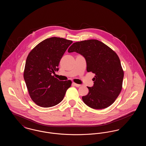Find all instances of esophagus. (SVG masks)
Returning a JSON list of instances; mask_svg holds the SVG:
<instances>
[{
	"label": "esophagus",
	"mask_w": 146,
	"mask_h": 146,
	"mask_svg": "<svg viewBox=\"0 0 146 146\" xmlns=\"http://www.w3.org/2000/svg\"><path fill=\"white\" fill-rule=\"evenodd\" d=\"M72 85H73V86H76V87H80V86H81V85H80V84H78L75 83H72Z\"/></svg>",
	"instance_id": "1"
}]
</instances>
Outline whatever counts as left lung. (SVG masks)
I'll use <instances>...</instances> for the list:
<instances>
[{"instance_id": "8db88e82", "label": "left lung", "mask_w": 146, "mask_h": 146, "mask_svg": "<svg viewBox=\"0 0 146 146\" xmlns=\"http://www.w3.org/2000/svg\"><path fill=\"white\" fill-rule=\"evenodd\" d=\"M68 52H76L83 56L86 70L95 74L92 87L82 97L84 102L90 108L104 109L114 103L120 93L124 71L117 54L102 42L90 39L73 43Z\"/></svg>"}]
</instances>
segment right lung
I'll return each mask as SVG.
<instances>
[{
	"label": "right lung",
	"instance_id": "right-lung-1",
	"mask_svg": "<svg viewBox=\"0 0 146 146\" xmlns=\"http://www.w3.org/2000/svg\"><path fill=\"white\" fill-rule=\"evenodd\" d=\"M72 42L51 37L39 43L28 54L23 77L29 96L38 106L46 108L58 104L71 86V80H59L52 74L58 70L60 61Z\"/></svg>",
	"mask_w": 146,
	"mask_h": 146
}]
</instances>
